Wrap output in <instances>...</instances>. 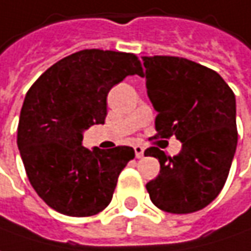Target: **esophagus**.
I'll return each instance as SVG.
<instances>
[{
    "label": "esophagus",
    "instance_id": "obj_1",
    "mask_svg": "<svg viewBox=\"0 0 251 251\" xmlns=\"http://www.w3.org/2000/svg\"><path fill=\"white\" fill-rule=\"evenodd\" d=\"M135 149V156H136L137 158H142L143 156H145V147L140 146V145H136V146L133 147Z\"/></svg>",
    "mask_w": 251,
    "mask_h": 251
}]
</instances>
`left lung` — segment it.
Wrapping results in <instances>:
<instances>
[{"mask_svg":"<svg viewBox=\"0 0 251 251\" xmlns=\"http://www.w3.org/2000/svg\"><path fill=\"white\" fill-rule=\"evenodd\" d=\"M147 95L156 116V137H177L181 151L170 157L158 147L145 156L160 161L146 184L151 202L170 213L197 212L219 195L236 146V98L216 73L184 57H142Z\"/></svg>","mask_w":251,"mask_h":251,"instance_id":"8db88e82","label":"left lung"}]
</instances>
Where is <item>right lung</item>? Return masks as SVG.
I'll return each mask as SVG.
<instances>
[{
  "instance_id": "add662e5",
  "label": "right lung",
  "mask_w": 251,
  "mask_h": 251,
  "mask_svg": "<svg viewBox=\"0 0 251 251\" xmlns=\"http://www.w3.org/2000/svg\"><path fill=\"white\" fill-rule=\"evenodd\" d=\"M133 74H143L135 54L85 49L53 64L29 88L18 149L33 190L54 211L81 218L109 205L135 150H90L82 146V132L104 124L108 93Z\"/></svg>"
}]
</instances>
